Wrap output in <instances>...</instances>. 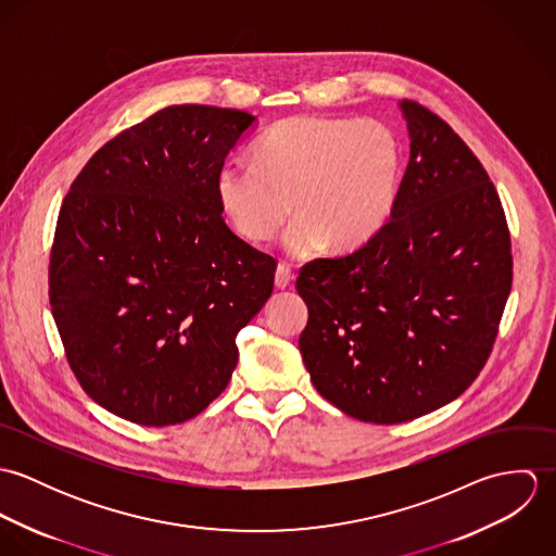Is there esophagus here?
I'll list each match as a JSON object with an SVG mask.
<instances>
[{
    "label": "esophagus",
    "instance_id": "obj_1",
    "mask_svg": "<svg viewBox=\"0 0 556 556\" xmlns=\"http://www.w3.org/2000/svg\"><path fill=\"white\" fill-rule=\"evenodd\" d=\"M276 289H287V287H291V282H293V271H291V267L287 265V263H280L278 267H276Z\"/></svg>",
    "mask_w": 556,
    "mask_h": 556
}]
</instances>
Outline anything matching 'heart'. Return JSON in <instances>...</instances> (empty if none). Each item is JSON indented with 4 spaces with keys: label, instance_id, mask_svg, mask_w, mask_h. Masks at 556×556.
<instances>
[{
    "label": "heart",
    "instance_id": "1",
    "mask_svg": "<svg viewBox=\"0 0 556 556\" xmlns=\"http://www.w3.org/2000/svg\"><path fill=\"white\" fill-rule=\"evenodd\" d=\"M254 164L227 162L216 173L218 207L239 238L261 243L289 218L285 248L311 256L325 243L357 250L396 207L402 148L379 119L293 115L254 143Z\"/></svg>",
    "mask_w": 556,
    "mask_h": 556
}]
</instances>
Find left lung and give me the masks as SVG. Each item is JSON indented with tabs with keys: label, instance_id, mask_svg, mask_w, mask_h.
<instances>
[{
	"label": "left lung",
	"instance_id": "obj_1",
	"mask_svg": "<svg viewBox=\"0 0 556 556\" xmlns=\"http://www.w3.org/2000/svg\"><path fill=\"white\" fill-rule=\"evenodd\" d=\"M410 156L388 225L362 248L306 263L300 351L318 394L370 424L460 396L483 368L511 291L498 194L432 111L397 102Z\"/></svg>",
	"mask_w": 556,
	"mask_h": 556
}]
</instances>
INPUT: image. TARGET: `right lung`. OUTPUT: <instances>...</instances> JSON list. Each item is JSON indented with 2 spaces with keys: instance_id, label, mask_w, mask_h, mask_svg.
Listing matches in <instances>:
<instances>
[{
  "instance_id": "right-lung-1",
  "label": "right lung",
  "mask_w": 556,
  "mask_h": 556,
  "mask_svg": "<svg viewBox=\"0 0 556 556\" xmlns=\"http://www.w3.org/2000/svg\"><path fill=\"white\" fill-rule=\"evenodd\" d=\"M256 117L166 106L83 166L60 210L49 300L87 396L139 426L192 419L238 366L276 261L223 220L216 173Z\"/></svg>"
}]
</instances>
